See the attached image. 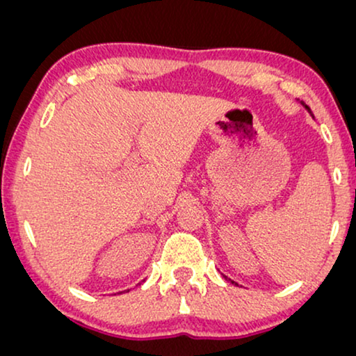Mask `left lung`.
I'll use <instances>...</instances> for the list:
<instances>
[{
  "instance_id": "8db88e82",
  "label": "left lung",
  "mask_w": 356,
  "mask_h": 356,
  "mask_svg": "<svg viewBox=\"0 0 356 356\" xmlns=\"http://www.w3.org/2000/svg\"><path fill=\"white\" fill-rule=\"evenodd\" d=\"M305 106H306V108H308V110H309V106H308V105H305ZM228 280H230V279H228ZM230 282H232V284H235V285H238V284H236V282H233V280H230Z\"/></svg>"
}]
</instances>
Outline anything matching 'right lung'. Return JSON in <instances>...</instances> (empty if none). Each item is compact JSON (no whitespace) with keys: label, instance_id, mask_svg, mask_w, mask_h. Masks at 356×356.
Listing matches in <instances>:
<instances>
[{"label":"right lung","instance_id":"right-lung-1","mask_svg":"<svg viewBox=\"0 0 356 356\" xmlns=\"http://www.w3.org/2000/svg\"><path fill=\"white\" fill-rule=\"evenodd\" d=\"M120 293H121V291H120Z\"/></svg>","mask_w":356,"mask_h":356}]
</instances>
